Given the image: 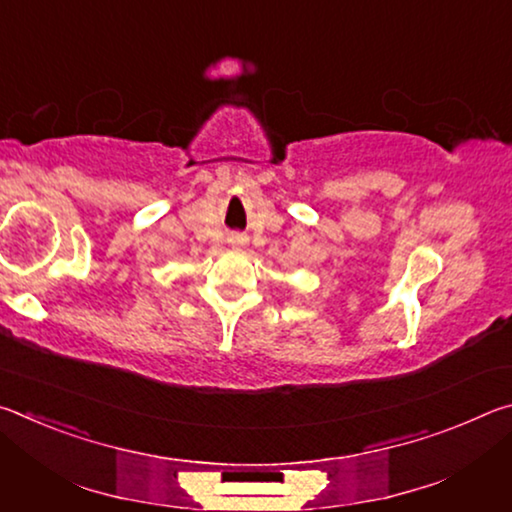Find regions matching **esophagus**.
Listing matches in <instances>:
<instances>
[{"instance_id": "esophagus-1", "label": "esophagus", "mask_w": 512, "mask_h": 512, "mask_svg": "<svg viewBox=\"0 0 512 512\" xmlns=\"http://www.w3.org/2000/svg\"><path fill=\"white\" fill-rule=\"evenodd\" d=\"M230 244L232 246H244L246 244V241H248V237H244V235H239V232H232V235H230Z\"/></svg>"}]
</instances>
